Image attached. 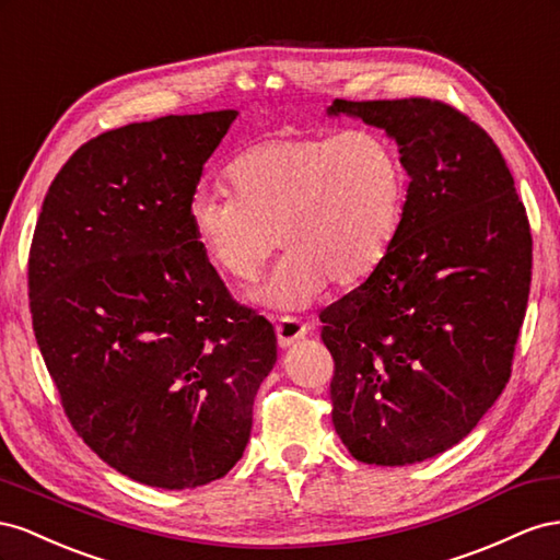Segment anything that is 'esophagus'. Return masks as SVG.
Returning <instances> with one entry per match:
<instances>
[{"mask_svg": "<svg viewBox=\"0 0 560 560\" xmlns=\"http://www.w3.org/2000/svg\"><path fill=\"white\" fill-rule=\"evenodd\" d=\"M310 332V324H302L293 316H283L281 322L277 324V338H279V347H293L295 342H300L305 335Z\"/></svg>", "mask_w": 560, "mask_h": 560, "instance_id": "obj_1", "label": "esophagus"}]
</instances>
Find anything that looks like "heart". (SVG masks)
Masks as SVG:
<instances>
[{"mask_svg":"<svg viewBox=\"0 0 560 560\" xmlns=\"http://www.w3.org/2000/svg\"><path fill=\"white\" fill-rule=\"evenodd\" d=\"M225 178L232 197L197 191L189 199L191 238L220 277L248 283L279 236L289 253L253 295L271 310H305L328 281L369 279L401 225V162L369 129L255 142Z\"/></svg>","mask_w":560,"mask_h":560,"instance_id":"1","label":"heart"}]
</instances>
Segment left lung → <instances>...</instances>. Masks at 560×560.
I'll list each match as a JSON object with an SVG mask.
<instances>
[{"label": "left lung", "instance_id": "1", "mask_svg": "<svg viewBox=\"0 0 560 560\" xmlns=\"http://www.w3.org/2000/svg\"><path fill=\"white\" fill-rule=\"evenodd\" d=\"M385 131L408 195L385 260L326 307L332 424L365 465L453 448L498 401L528 307L533 236L500 148L441 101H332Z\"/></svg>", "mask_w": 560, "mask_h": 560}]
</instances>
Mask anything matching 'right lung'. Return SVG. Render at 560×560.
<instances>
[{"mask_svg": "<svg viewBox=\"0 0 560 560\" xmlns=\"http://www.w3.org/2000/svg\"><path fill=\"white\" fill-rule=\"evenodd\" d=\"M236 109L168 115L79 148L32 236V328L62 408L112 469L185 490L242 459L277 363L265 316L236 305L187 222Z\"/></svg>", "mask_w": 560, "mask_h": 560, "instance_id": "obj_1", "label": "right lung"}]
</instances>
